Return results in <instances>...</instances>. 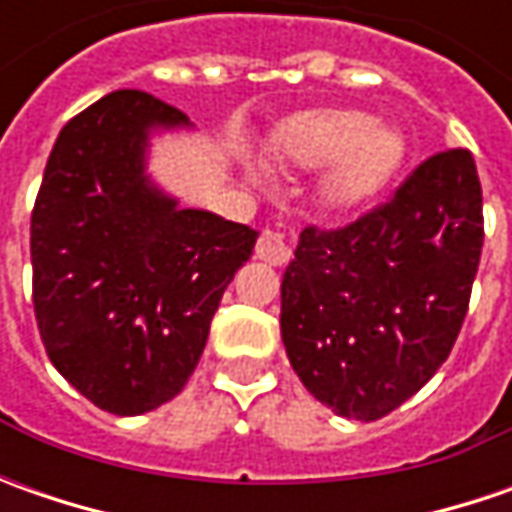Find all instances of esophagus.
<instances>
[{
  "instance_id": "obj_1",
  "label": "esophagus",
  "mask_w": 512,
  "mask_h": 512,
  "mask_svg": "<svg viewBox=\"0 0 512 512\" xmlns=\"http://www.w3.org/2000/svg\"><path fill=\"white\" fill-rule=\"evenodd\" d=\"M290 256H293V250L279 230H262V236L256 242V259H262L273 267H282L290 262Z\"/></svg>"
}]
</instances>
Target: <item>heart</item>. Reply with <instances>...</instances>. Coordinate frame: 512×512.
Returning a JSON list of instances; mask_svg holds the SVG:
<instances>
[{
	"instance_id": "1",
	"label": "heart",
	"mask_w": 512,
	"mask_h": 512,
	"mask_svg": "<svg viewBox=\"0 0 512 512\" xmlns=\"http://www.w3.org/2000/svg\"><path fill=\"white\" fill-rule=\"evenodd\" d=\"M279 150L302 168H326L325 199L356 207L379 193L402 165V136L364 110H307L279 133ZM256 179L259 170H256Z\"/></svg>"
}]
</instances>
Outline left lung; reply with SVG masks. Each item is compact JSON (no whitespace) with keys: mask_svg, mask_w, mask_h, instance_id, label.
<instances>
[{"mask_svg":"<svg viewBox=\"0 0 512 512\" xmlns=\"http://www.w3.org/2000/svg\"><path fill=\"white\" fill-rule=\"evenodd\" d=\"M482 242V185L462 148L347 227H305L282 279V342L302 384L359 422L419 393L462 330Z\"/></svg>","mask_w":512,"mask_h":512,"instance_id":"left-lung-1","label":"left lung"}]
</instances>
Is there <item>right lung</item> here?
<instances>
[{
  "instance_id": "1",
  "label": "right lung",
  "mask_w": 512,
  "mask_h": 512,
  "mask_svg": "<svg viewBox=\"0 0 512 512\" xmlns=\"http://www.w3.org/2000/svg\"><path fill=\"white\" fill-rule=\"evenodd\" d=\"M187 125L150 93H108L62 128L30 216L33 310L50 362L116 416L182 393L259 236L150 182V130Z\"/></svg>"
}]
</instances>
